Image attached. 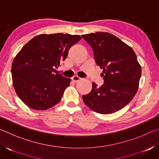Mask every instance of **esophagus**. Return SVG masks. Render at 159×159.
Returning a JSON list of instances; mask_svg holds the SVG:
<instances>
[{
  "mask_svg": "<svg viewBox=\"0 0 159 159\" xmlns=\"http://www.w3.org/2000/svg\"><path fill=\"white\" fill-rule=\"evenodd\" d=\"M80 79H80V77L77 76H74V77L71 78L72 81L74 82V83H76V82H78V81H79V80H80Z\"/></svg>",
  "mask_w": 159,
  "mask_h": 159,
  "instance_id": "1",
  "label": "esophagus"
}]
</instances>
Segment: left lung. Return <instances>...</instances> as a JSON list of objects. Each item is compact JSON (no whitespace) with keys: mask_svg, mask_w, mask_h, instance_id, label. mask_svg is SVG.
I'll return each mask as SVG.
<instances>
[{"mask_svg":"<svg viewBox=\"0 0 159 159\" xmlns=\"http://www.w3.org/2000/svg\"><path fill=\"white\" fill-rule=\"evenodd\" d=\"M92 48L97 65L103 69L104 84L93 83L92 90L83 95L89 108L102 114L123 109L138 91L141 66L132 48L114 35L107 32L82 35Z\"/></svg>","mask_w":159,"mask_h":159,"instance_id":"obj_1","label":"left lung"}]
</instances>
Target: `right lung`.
I'll return each instance as SVG.
<instances>
[{"mask_svg":"<svg viewBox=\"0 0 159 159\" xmlns=\"http://www.w3.org/2000/svg\"><path fill=\"white\" fill-rule=\"evenodd\" d=\"M80 39L79 35L41 34L21 48L13 60L11 72L15 92L26 106L45 110L61 100L71 79L55 74V69Z\"/></svg>","mask_w":159,"mask_h":159,"instance_id":"1","label":"right lung"}]
</instances>
